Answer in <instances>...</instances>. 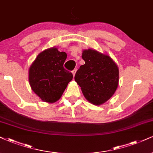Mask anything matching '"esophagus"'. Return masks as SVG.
Wrapping results in <instances>:
<instances>
[{"mask_svg": "<svg viewBox=\"0 0 153 153\" xmlns=\"http://www.w3.org/2000/svg\"><path fill=\"white\" fill-rule=\"evenodd\" d=\"M76 69H74V70L72 71V74H73L74 76H75V74H76Z\"/></svg>", "mask_w": 153, "mask_h": 153, "instance_id": "obj_1", "label": "esophagus"}]
</instances>
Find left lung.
I'll list each match as a JSON object with an SVG mask.
<instances>
[{"mask_svg":"<svg viewBox=\"0 0 153 153\" xmlns=\"http://www.w3.org/2000/svg\"><path fill=\"white\" fill-rule=\"evenodd\" d=\"M85 63L74 79L88 102L100 105L113 97L118 86L119 69L110 56L93 49L82 51Z\"/></svg>","mask_w":153,"mask_h":153,"instance_id":"1","label":"left lung"}]
</instances>
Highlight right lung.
I'll use <instances>...</instances> for the list:
<instances>
[{"label": "right lung", "mask_w": 153, "mask_h": 153, "mask_svg": "<svg viewBox=\"0 0 153 153\" xmlns=\"http://www.w3.org/2000/svg\"><path fill=\"white\" fill-rule=\"evenodd\" d=\"M67 57L66 52L53 47L40 52L29 68L32 90L45 102L57 101L72 80V74L63 66Z\"/></svg>", "instance_id": "right-lung-1"}]
</instances>
